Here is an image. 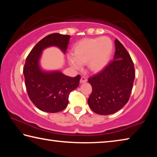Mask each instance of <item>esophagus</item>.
Listing matches in <instances>:
<instances>
[{
  "label": "esophagus",
  "mask_w": 157,
  "mask_h": 157,
  "mask_svg": "<svg viewBox=\"0 0 157 157\" xmlns=\"http://www.w3.org/2000/svg\"><path fill=\"white\" fill-rule=\"evenodd\" d=\"M87 82V78L86 77L82 76L80 79V83H84V82Z\"/></svg>",
  "instance_id": "34e87169"
}]
</instances>
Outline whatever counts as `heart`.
<instances>
[{"mask_svg": "<svg viewBox=\"0 0 157 157\" xmlns=\"http://www.w3.org/2000/svg\"><path fill=\"white\" fill-rule=\"evenodd\" d=\"M113 51V43L107 36L82 39L73 46L72 57H69L71 65L79 68L81 64H88L90 70L98 73L109 62Z\"/></svg>", "mask_w": 157, "mask_h": 157, "instance_id": "heart-1", "label": "heart"}]
</instances>
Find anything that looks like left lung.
Masks as SVG:
<instances>
[{
  "instance_id": "obj_1",
  "label": "left lung",
  "mask_w": 157,
  "mask_h": 157,
  "mask_svg": "<svg viewBox=\"0 0 157 157\" xmlns=\"http://www.w3.org/2000/svg\"><path fill=\"white\" fill-rule=\"evenodd\" d=\"M115 48L113 60L88 79L92 86L89 106L100 115H109L123 107L128 102L133 88L135 78L133 61L117 39Z\"/></svg>"
}]
</instances>
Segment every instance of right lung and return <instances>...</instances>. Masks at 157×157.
I'll return each mask as SVG.
<instances>
[{
    "label": "right lung",
    "mask_w": 157,
    "mask_h": 157,
    "mask_svg": "<svg viewBox=\"0 0 157 157\" xmlns=\"http://www.w3.org/2000/svg\"><path fill=\"white\" fill-rule=\"evenodd\" d=\"M70 38V35L50 34L39 41L26 58L23 67L26 90L33 104L41 111L56 113L63 110L70 93L79 86V75L71 78L59 71L46 72L39 66V58L45 48L57 46L65 52Z\"/></svg>",
    "instance_id": "1"
}]
</instances>
